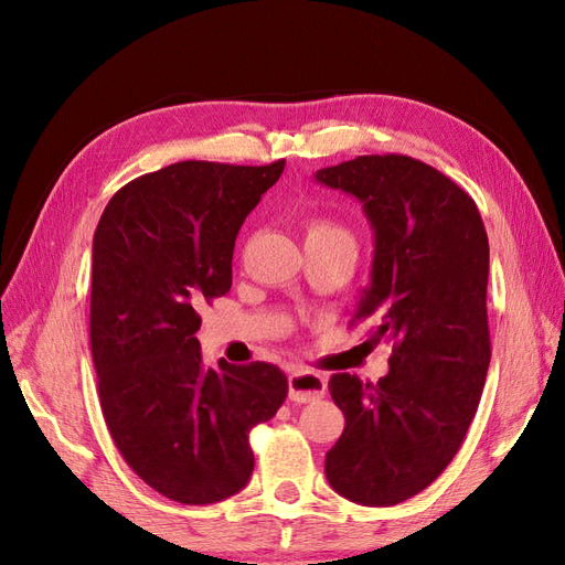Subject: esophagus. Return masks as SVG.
Wrapping results in <instances>:
<instances>
[{"label":"esophagus","instance_id":"obj_1","mask_svg":"<svg viewBox=\"0 0 565 565\" xmlns=\"http://www.w3.org/2000/svg\"><path fill=\"white\" fill-rule=\"evenodd\" d=\"M289 401L295 403H311L320 401L328 391V380L318 372H306V370H295L289 374Z\"/></svg>","mask_w":565,"mask_h":565}]
</instances>
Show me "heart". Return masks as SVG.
<instances>
[{"label":"heart","instance_id":"heart-1","mask_svg":"<svg viewBox=\"0 0 565 565\" xmlns=\"http://www.w3.org/2000/svg\"><path fill=\"white\" fill-rule=\"evenodd\" d=\"M353 243V235L334 218L318 216L306 224V243ZM355 245V243H353Z\"/></svg>","mask_w":565,"mask_h":565}]
</instances>
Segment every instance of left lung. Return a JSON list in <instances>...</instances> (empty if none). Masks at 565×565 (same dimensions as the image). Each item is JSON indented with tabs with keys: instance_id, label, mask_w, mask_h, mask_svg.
<instances>
[{
	"instance_id": "obj_1",
	"label": "left lung",
	"mask_w": 565,
	"mask_h": 565,
	"mask_svg": "<svg viewBox=\"0 0 565 565\" xmlns=\"http://www.w3.org/2000/svg\"><path fill=\"white\" fill-rule=\"evenodd\" d=\"M355 195L374 228L372 282L351 322L391 344L377 384L337 372L344 434L324 455L351 502L391 507L431 486L465 443L490 365L488 233L469 193L407 156H361L316 174Z\"/></svg>"
}]
</instances>
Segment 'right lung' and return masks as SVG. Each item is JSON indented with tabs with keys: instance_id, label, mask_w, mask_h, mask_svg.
Returning <instances> with one entry per match:
<instances>
[{
	"instance_id": "1",
	"label": "right lung",
	"mask_w": 565,
	"mask_h": 565,
	"mask_svg": "<svg viewBox=\"0 0 565 565\" xmlns=\"http://www.w3.org/2000/svg\"><path fill=\"white\" fill-rule=\"evenodd\" d=\"M185 160L129 181L94 233L89 339L104 419L129 469L164 498L212 504L254 469L249 431L287 398L278 365L204 367L198 309L233 285L237 231L282 174Z\"/></svg>"
}]
</instances>
